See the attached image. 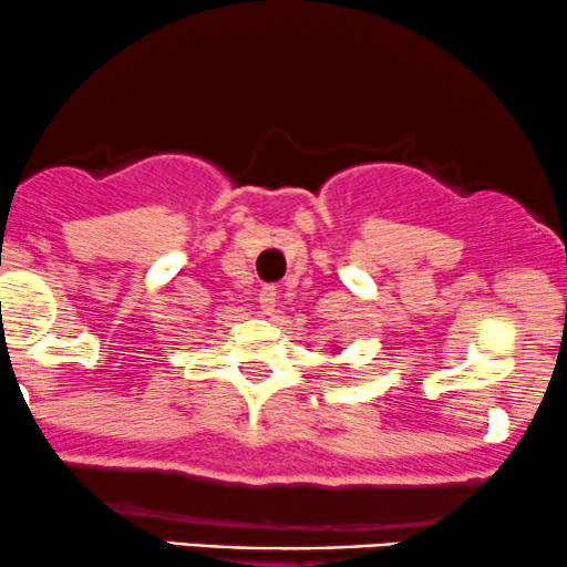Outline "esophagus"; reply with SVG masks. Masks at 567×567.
I'll return each mask as SVG.
<instances>
[{
	"mask_svg": "<svg viewBox=\"0 0 567 567\" xmlns=\"http://www.w3.org/2000/svg\"><path fill=\"white\" fill-rule=\"evenodd\" d=\"M257 302H260L265 316H272V312H276V307H278V289H276V286H262Z\"/></svg>",
	"mask_w": 567,
	"mask_h": 567,
	"instance_id": "1",
	"label": "esophagus"
}]
</instances>
